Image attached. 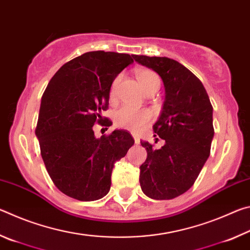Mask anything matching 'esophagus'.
Masks as SVG:
<instances>
[{"label":"esophagus","instance_id":"1","mask_svg":"<svg viewBox=\"0 0 250 250\" xmlns=\"http://www.w3.org/2000/svg\"><path fill=\"white\" fill-rule=\"evenodd\" d=\"M133 139H134V143H135V145H139V143H140V139H139L138 135L133 134Z\"/></svg>","mask_w":250,"mask_h":250}]
</instances>
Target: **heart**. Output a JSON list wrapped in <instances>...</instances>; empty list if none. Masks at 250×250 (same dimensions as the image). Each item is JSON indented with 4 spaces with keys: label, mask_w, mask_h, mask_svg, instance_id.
Masks as SVG:
<instances>
[{
    "label": "heart",
    "mask_w": 250,
    "mask_h": 250,
    "mask_svg": "<svg viewBox=\"0 0 250 250\" xmlns=\"http://www.w3.org/2000/svg\"><path fill=\"white\" fill-rule=\"evenodd\" d=\"M137 78L146 95L151 94V92H155L160 88L161 80L159 75L150 69H139L137 71ZM119 82L120 77H117L112 82L109 91L110 100L116 99ZM151 117L152 116L149 110L133 109L128 107V105H124V107H121L116 111L115 122L116 125L119 126V128L132 131V132H139L149 124Z\"/></svg>",
    "instance_id": "heart-1"
}]
</instances>
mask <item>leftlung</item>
<instances>
[{
	"label": "left lung",
	"mask_w": 250,
	"mask_h": 250,
	"mask_svg": "<svg viewBox=\"0 0 250 250\" xmlns=\"http://www.w3.org/2000/svg\"><path fill=\"white\" fill-rule=\"evenodd\" d=\"M132 57L159 74L166 88L162 111L153 125L154 137L166 143L156 150L149 142H141L147 156L139 181L146 196L172 200L192 188L208 159L214 137L213 107L201 80L179 62Z\"/></svg>",
	"instance_id": "left-lung-1"
}]
</instances>
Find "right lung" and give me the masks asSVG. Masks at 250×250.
<instances>
[{"instance_id": "right-lung-1", "label": "right lung", "mask_w": 250, "mask_h": 250, "mask_svg": "<svg viewBox=\"0 0 250 250\" xmlns=\"http://www.w3.org/2000/svg\"><path fill=\"white\" fill-rule=\"evenodd\" d=\"M132 62L129 54L88 52L62 65L47 84L35 133L50 179L67 196L89 202L107 195L113 166L133 146L126 131L97 139L92 130L105 121L101 111L112 82Z\"/></svg>"}]
</instances>
